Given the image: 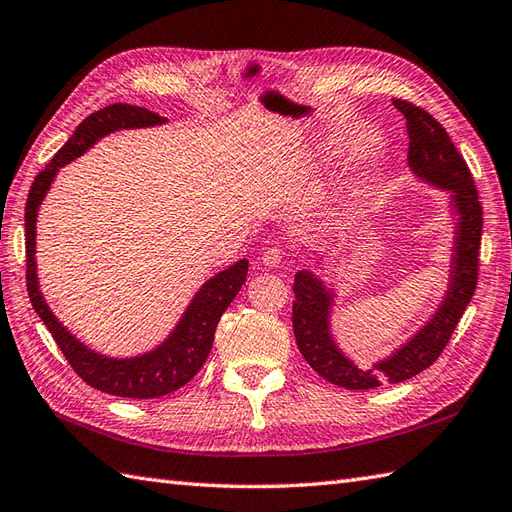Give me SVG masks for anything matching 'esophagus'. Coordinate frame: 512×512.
Returning a JSON list of instances; mask_svg holds the SVG:
<instances>
[{
	"instance_id": "34e87169",
	"label": "esophagus",
	"mask_w": 512,
	"mask_h": 512,
	"mask_svg": "<svg viewBox=\"0 0 512 512\" xmlns=\"http://www.w3.org/2000/svg\"><path fill=\"white\" fill-rule=\"evenodd\" d=\"M282 260V252L278 247H269L263 252V256H260V263H263L265 267H278Z\"/></svg>"
}]
</instances>
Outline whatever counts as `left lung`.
<instances>
[{"instance_id": "8db88e82", "label": "left lung", "mask_w": 512, "mask_h": 512, "mask_svg": "<svg viewBox=\"0 0 512 512\" xmlns=\"http://www.w3.org/2000/svg\"><path fill=\"white\" fill-rule=\"evenodd\" d=\"M407 120L410 151L407 164L423 184L451 192V214L456 219L449 263V285L436 313L396 348L372 366H357L337 346L331 331L335 291L313 271L302 269L293 280V335L306 363L328 383L346 390H372L381 383H401L427 370L449 344L460 317L478 285L482 206L471 170L453 146L442 124L407 100H392Z\"/></svg>"}]
</instances>
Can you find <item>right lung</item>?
Listing matches in <instances>:
<instances>
[{
  "label": "right lung",
  "mask_w": 512,
  "mask_h": 512,
  "mask_svg": "<svg viewBox=\"0 0 512 512\" xmlns=\"http://www.w3.org/2000/svg\"><path fill=\"white\" fill-rule=\"evenodd\" d=\"M164 122L168 120L160 113L127 105V102H116V105L92 113L78 124L72 138L52 157L45 170L34 177L26 201V285L32 309L48 326L54 342L59 344L67 363L78 377L100 392L124 396V399H157V396L179 390L181 385L195 377L210 355L214 331H217L221 315L245 285L247 260H238V263L214 274L208 282H203L173 328V333L160 346L138 357H107L87 348L81 339L67 331L59 317L52 313L48 302L43 300L37 278V260H34V254H37V241H34L37 238V212L59 168L87 153L100 138L120 129L157 127Z\"/></svg>",
  "instance_id": "add662e5"
}]
</instances>
